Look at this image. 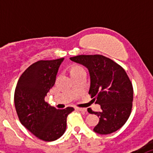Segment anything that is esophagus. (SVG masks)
I'll list each match as a JSON object with an SVG mask.
<instances>
[{"label": "esophagus", "mask_w": 153, "mask_h": 153, "mask_svg": "<svg viewBox=\"0 0 153 153\" xmlns=\"http://www.w3.org/2000/svg\"><path fill=\"white\" fill-rule=\"evenodd\" d=\"M76 110H79V111H81V112H83V113H85V112L86 111V109H85V108H80V107H76L75 108Z\"/></svg>", "instance_id": "obj_1"}]
</instances>
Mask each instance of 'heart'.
<instances>
[{"mask_svg": "<svg viewBox=\"0 0 153 153\" xmlns=\"http://www.w3.org/2000/svg\"><path fill=\"white\" fill-rule=\"evenodd\" d=\"M82 70H84L83 67L79 66V65H75V66L72 67L71 69H70V74H76V73L79 72V71H82Z\"/></svg>", "mask_w": 153, "mask_h": 153, "instance_id": "obj_1", "label": "heart"}]
</instances>
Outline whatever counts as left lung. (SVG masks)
<instances>
[{"label": "left lung", "mask_w": 153, "mask_h": 153, "mask_svg": "<svg viewBox=\"0 0 153 153\" xmlns=\"http://www.w3.org/2000/svg\"><path fill=\"white\" fill-rule=\"evenodd\" d=\"M70 60L88 69L90 76L89 94L100 112H93L100 118L94 132L110 134L120 129L130 116L133 88L129 76L120 65L102 55H79Z\"/></svg>", "instance_id": "8db88e82"}]
</instances>
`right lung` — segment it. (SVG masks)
Returning a JSON list of instances; mask_svg holds the SVG:
<instances>
[{"label":"right lung","mask_w":153,"mask_h":153,"mask_svg":"<svg viewBox=\"0 0 153 153\" xmlns=\"http://www.w3.org/2000/svg\"><path fill=\"white\" fill-rule=\"evenodd\" d=\"M63 58L39 60L31 64L19 78L14 92V105L21 123L41 140H57L66 131L67 116L73 107L57 109L44 98L54 85Z\"/></svg>","instance_id":"1"}]
</instances>
